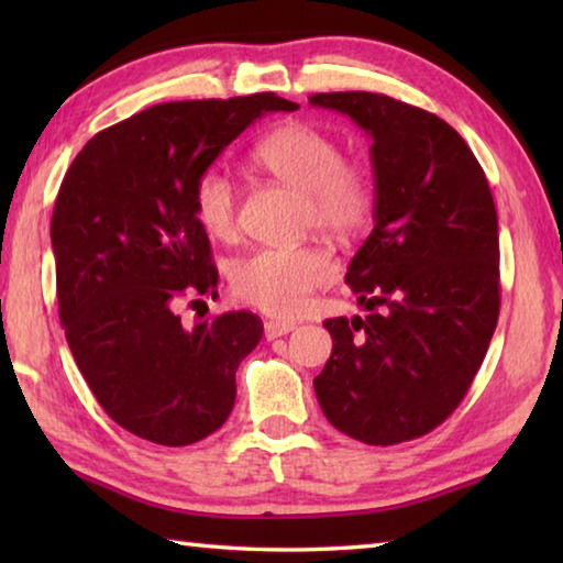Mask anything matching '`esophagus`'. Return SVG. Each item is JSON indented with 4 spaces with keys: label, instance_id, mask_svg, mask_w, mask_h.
I'll return each mask as SVG.
<instances>
[{
    "label": "esophagus",
    "instance_id": "34e87169",
    "mask_svg": "<svg viewBox=\"0 0 563 563\" xmlns=\"http://www.w3.org/2000/svg\"><path fill=\"white\" fill-rule=\"evenodd\" d=\"M295 328V322H285V320H268L265 322V338L268 340H275V338H283V335H288V332H292Z\"/></svg>",
    "mask_w": 563,
    "mask_h": 563
}]
</instances>
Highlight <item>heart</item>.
I'll list each match as a JSON object with an SVG mask.
<instances>
[{
    "instance_id": "heart-1",
    "label": "heart",
    "mask_w": 563,
    "mask_h": 563,
    "mask_svg": "<svg viewBox=\"0 0 563 563\" xmlns=\"http://www.w3.org/2000/svg\"><path fill=\"white\" fill-rule=\"evenodd\" d=\"M253 158L283 186L302 194V223L322 233L355 235L375 211L373 170L362 161L342 158L340 141L312 123H285L271 131ZM238 201L235 180L218 168L203 170L190 194L198 225L216 241L235 238ZM332 278L335 261L318 245L258 247L228 268L238 300L278 318L298 316L312 292Z\"/></svg>"
}]
</instances>
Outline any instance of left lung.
<instances>
[{"instance_id": "8db88e82", "label": "left lung", "mask_w": 563, "mask_h": 563, "mask_svg": "<svg viewBox=\"0 0 563 563\" xmlns=\"http://www.w3.org/2000/svg\"><path fill=\"white\" fill-rule=\"evenodd\" d=\"M373 136L375 228L345 283L369 310L330 318L316 377L322 412L352 440L389 446L450 417L499 320V223L489 180L450 123L385 93H312Z\"/></svg>"}]
</instances>
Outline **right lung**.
Instances as JSON below:
<instances>
[{
	"label": "right lung",
	"mask_w": 563,
	"mask_h": 563,
	"mask_svg": "<svg viewBox=\"0 0 563 563\" xmlns=\"http://www.w3.org/2000/svg\"><path fill=\"white\" fill-rule=\"evenodd\" d=\"M295 109L271 91L156 103L99 131L66 170L52 216L62 328L93 397L141 440L186 446L231 415L263 322L241 310L180 325L176 305L218 285L190 194L255 119Z\"/></svg>",
	"instance_id": "1"
}]
</instances>
